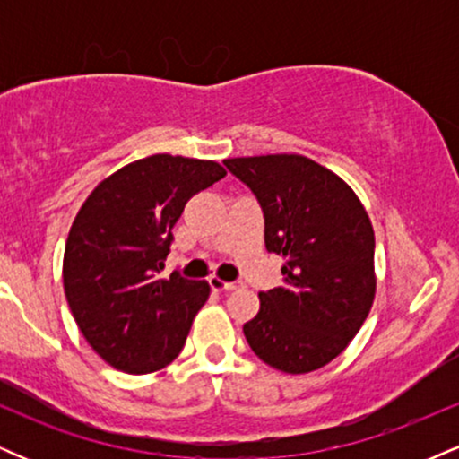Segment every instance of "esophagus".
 Wrapping results in <instances>:
<instances>
[{
    "instance_id": "1",
    "label": "esophagus",
    "mask_w": 459,
    "mask_h": 459,
    "mask_svg": "<svg viewBox=\"0 0 459 459\" xmlns=\"http://www.w3.org/2000/svg\"><path fill=\"white\" fill-rule=\"evenodd\" d=\"M209 284H212L213 291H235V289H239V282H226V281H220L218 276H212V278H209Z\"/></svg>"
}]
</instances>
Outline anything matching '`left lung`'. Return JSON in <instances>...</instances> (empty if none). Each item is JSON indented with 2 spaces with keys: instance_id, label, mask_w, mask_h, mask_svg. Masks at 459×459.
Instances as JSON below:
<instances>
[{
  "instance_id": "8db88e82",
  "label": "left lung",
  "mask_w": 459,
  "mask_h": 459,
  "mask_svg": "<svg viewBox=\"0 0 459 459\" xmlns=\"http://www.w3.org/2000/svg\"><path fill=\"white\" fill-rule=\"evenodd\" d=\"M224 166L259 200L265 247L284 256V284L261 291L259 313L244 324L247 345L278 371L321 368L350 345L376 298L371 220L343 178L304 155Z\"/></svg>"
}]
</instances>
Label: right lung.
<instances>
[{"instance_id":"right-lung-1","label":"right lung","mask_w":459,"mask_h":459,"mask_svg":"<svg viewBox=\"0 0 459 459\" xmlns=\"http://www.w3.org/2000/svg\"><path fill=\"white\" fill-rule=\"evenodd\" d=\"M224 175L215 161L161 152L116 170L79 209L62 263L66 302L118 371H160L181 354L209 284L178 272L161 278L163 261L187 200Z\"/></svg>"}]
</instances>
